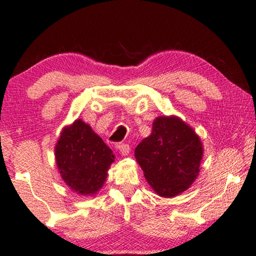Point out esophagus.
Masks as SVG:
<instances>
[{
    "instance_id": "esophagus-1",
    "label": "esophagus",
    "mask_w": 256,
    "mask_h": 256,
    "mask_svg": "<svg viewBox=\"0 0 256 256\" xmlns=\"http://www.w3.org/2000/svg\"><path fill=\"white\" fill-rule=\"evenodd\" d=\"M116 148L122 156H128L129 152H130V146L126 143H119L116 145Z\"/></svg>"
}]
</instances>
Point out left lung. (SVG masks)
I'll list each match as a JSON object with an SVG mask.
<instances>
[{"label":"left lung","mask_w":256,"mask_h":256,"mask_svg":"<svg viewBox=\"0 0 256 256\" xmlns=\"http://www.w3.org/2000/svg\"><path fill=\"white\" fill-rule=\"evenodd\" d=\"M135 156L148 184L164 198L175 196L194 182L202 158L196 132L176 116H159L151 135L135 148Z\"/></svg>","instance_id":"8db88e82"}]
</instances>
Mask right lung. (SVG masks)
<instances>
[{
	"label": "right lung",
	"mask_w": 256,
	"mask_h": 256,
	"mask_svg": "<svg viewBox=\"0 0 256 256\" xmlns=\"http://www.w3.org/2000/svg\"><path fill=\"white\" fill-rule=\"evenodd\" d=\"M56 162L62 180L78 194H94L108 178L112 150L80 119L65 128L56 145Z\"/></svg>",
	"instance_id": "1"
}]
</instances>
